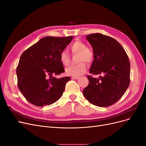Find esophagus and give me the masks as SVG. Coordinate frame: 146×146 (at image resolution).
I'll return each mask as SVG.
<instances>
[{"label":"esophagus","mask_w":146,"mask_h":146,"mask_svg":"<svg viewBox=\"0 0 146 146\" xmlns=\"http://www.w3.org/2000/svg\"><path fill=\"white\" fill-rule=\"evenodd\" d=\"M79 78V77H77V76H72V78H73V79H78Z\"/></svg>","instance_id":"34e87169"}]
</instances>
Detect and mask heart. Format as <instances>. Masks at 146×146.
Instances as JSON below:
<instances>
[{"instance_id": "1", "label": "heart", "mask_w": 146, "mask_h": 146, "mask_svg": "<svg viewBox=\"0 0 146 146\" xmlns=\"http://www.w3.org/2000/svg\"><path fill=\"white\" fill-rule=\"evenodd\" d=\"M69 49L73 54H78V61L80 63L66 68V73L72 76L78 77L82 76L86 71V65L83 61H85L88 64H91L94 60V52L90 48L87 47L85 42L80 40H77L72 42L69 46ZM59 58L61 63L63 66H67L69 65L70 63V56L67 52L65 50L61 51Z\"/></svg>"}]
</instances>
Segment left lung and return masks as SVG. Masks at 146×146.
Here are the masks:
<instances>
[{"label":"left lung","instance_id":"left-lung-1","mask_svg":"<svg viewBox=\"0 0 146 146\" xmlns=\"http://www.w3.org/2000/svg\"><path fill=\"white\" fill-rule=\"evenodd\" d=\"M86 39L94 54L90 73L103 76L99 78L88 76L89 84L83 94L92 104L109 107L122 98L130 85L129 57L123 47L111 37L97 33L87 35Z\"/></svg>","mask_w":146,"mask_h":146}]
</instances>
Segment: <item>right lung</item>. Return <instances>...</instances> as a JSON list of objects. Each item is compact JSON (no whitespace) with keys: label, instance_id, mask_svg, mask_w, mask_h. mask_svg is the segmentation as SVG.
Here are the masks:
<instances>
[{"label":"right lung","instance_id":"1","mask_svg":"<svg viewBox=\"0 0 146 146\" xmlns=\"http://www.w3.org/2000/svg\"><path fill=\"white\" fill-rule=\"evenodd\" d=\"M72 36L42 38L22 54L16 69L19 90L30 103L44 107L55 103L63 95L69 77L56 78L64 72L60 54Z\"/></svg>","mask_w":146,"mask_h":146}]
</instances>
